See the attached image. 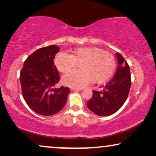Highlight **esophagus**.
Masks as SVG:
<instances>
[{"instance_id": "34e87169", "label": "esophagus", "mask_w": 156, "mask_h": 156, "mask_svg": "<svg viewBox=\"0 0 156 156\" xmlns=\"http://www.w3.org/2000/svg\"><path fill=\"white\" fill-rule=\"evenodd\" d=\"M70 89H71V91H81V90H82V89L76 88V87H71Z\"/></svg>"}]
</instances>
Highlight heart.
I'll use <instances>...</instances> for the list:
<instances>
[{
    "label": "heart",
    "mask_w": 156,
    "mask_h": 156,
    "mask_svg": "<svg viewBox=\"0 0 156 156\" xmlns=\"http://www.w3.org/2000/svg\"><path fill=\"white\" fill-rule=\"evenodd\" d=\"M80 70H74L63 76L67 86L82 88L93 82L101 84L109 80L116 69V60L112 53L96 48H80L69 54L59 53L55 63L59 71L67 72L79 64Z\"/></svg>",
    "instance_id": "heart-1"
}]
</instances>
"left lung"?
Wrapping results in <instances>:
<instances>
[{"label": "left lung", "mask_w": 156, "mask_h": 156, "mask_svg": "<svg viewBox=\"0 0 156 156\" xmlns=\"http://www.w3.org/2000/svg\"><path fill=\"white\" fill-rule=\"evenodd\" d=\"M118 67L114 77L107 83L103 91H92L93 96L87 102L88 108L95 114L107 116L116 112L125 103L131 88L129 66L122 57L116 53Z\"/></svg>", "instance_id": "8db88e82"}]
</instances>
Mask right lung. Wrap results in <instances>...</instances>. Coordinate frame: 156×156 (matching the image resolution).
I'll return each instance as SVG.
<instances>
[{"mask_svg": "<svg viewBox=\"0 0 156 156\" xmlns=\"http://www.w3.org/2000/svg\"><path fill=\"white\" fill-rule=\"evenodd\" d=\"M59 51L57 45L38 49L26 59L20 71L23 98L32 110L42 116L54 115L62 109L70 92L68 87H54L60 80L54 63Z\"/></svg>", "mask_w": 156, "mask_h": 156, "instance_id": "right-lung-1", "label": "right lung"}]
</instances>
